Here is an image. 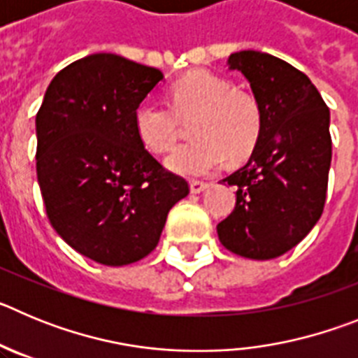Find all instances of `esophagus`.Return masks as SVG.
<instances>
[{
  "label": "esophagus",
  "mask_w": 358,
  "mask_h": 358,
  "mask_svg": "<svg viewBox=\"0 0 358 358\" xmlns=\"http://www.w3.org/2000/svg\"><path fill=\"white\" fill-rule=\"evenodd\" d=\"M206 188H208V182L197 181V179L189 181V189H192V194H201V192H204Z\"/></svg>",
  "instance_id": "34e87169"
}]
</instances>
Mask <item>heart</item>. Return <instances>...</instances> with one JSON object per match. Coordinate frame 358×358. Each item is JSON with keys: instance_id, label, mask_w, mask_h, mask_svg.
<instances>
[{"instance_id": "obj_1", "label": "heart", "mask_w": 358, "mask_h": 358, "mask_svg": "<svg viewBox=\"0 0 358 358\" xmlns=\"http://www.w3.org/2000/svg\"><path fill=\"white\" fill-rule=\"evenodd\" d=\"M192 122L195 140L179 145L166 166L181 176L215 172L226 156L242 159L255 148L262 129L260 103L252 94L233 90L227 78L192 71L170 87V106L143 100L134 110L136 134L154 154L170 150L181 132V120Z\"/></svg>"}]
</instances>
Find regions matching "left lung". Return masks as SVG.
Returning <instances> with one entry per match:
<instances>
[{
  "label": "left lung",
  "mask_w": 358,
  "mask_h": 358,
  "mask_svg": "<svg viewBox=\"0 0 358 358\" xmlns=\"http://www.w3.org/2000/svg\"><path fill=\"white\" fill-rule=\"evenodd\" d=\"M260 103L262 129L249 161L222 179L236 204L218 240L252 260L281 256L308 235L324 210L331 163L330 109L305 73L268 53H231Z\"/></svg>",
  "instance_id": "1"
}]
</instances>
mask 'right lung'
Listing matches in <instances>:
<instances>
[{
	"label": "right lung",
	"mask_w": 358,
	"mask_h": 358,
	"mask_svg": "<svg viewBox=\"0 0 358 358\" xmlns=\"http://www.w3.org/2000/svg\"><path fill=\"white\" fill-rule=\"evenodd\" d=\"M163 73L94 53L57 73L36 116L37 181L53 229L98 264H134L156 249L186 179L145 148L134 110Z\"/></svg>",
	"instance_id": "obj_1"
}]
</instances>
